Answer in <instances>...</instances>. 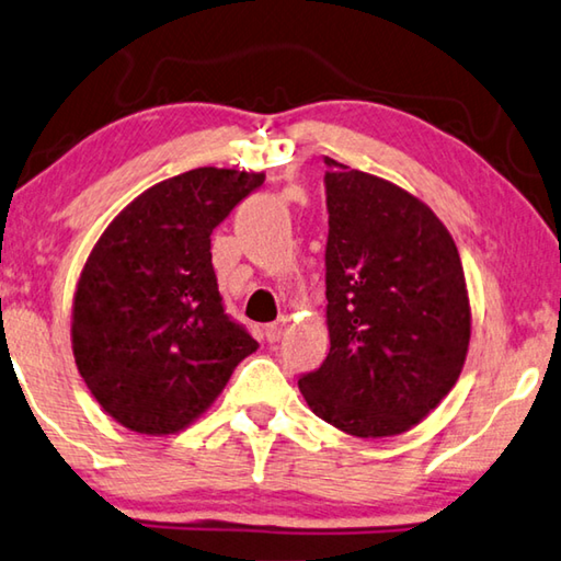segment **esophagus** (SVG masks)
I'll return each instance as SVG.
<instances>
[{
    "mask_svg": "<svg viewBox=\"0 0 561 561\" xmlns=\"http://www.w3.org/2000/svg\"><path fill=\"white\" fill-rule=\"evenodd\" d=\"M283 333H286V320H278V323L265 325V341L268 343H278Z\"/></svg>",
    "mask_w": 561,
    "mask_h": 561,
    "instance_id": "34e87169",
    "label": "esophagus"
}]
</instances>
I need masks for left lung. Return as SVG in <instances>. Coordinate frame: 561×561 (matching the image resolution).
Wrapping results in <instances>:
<instances>
[{"label": "left lung", "instance_id": "left-lung-1", "mask_svg": "<svg viewBox=\"0 0 561 561\" xmlns=\"http://www.w3.org/2000/svg\"><path fill=\"white\" fill-rule=\"evenodd\" d=\"M325 167L330 353L298 388L347 435H402L462 373L472 310L460 253L410 191L328 156Z\"/></svg>", "mask_w": 561, "mask_h": 561}]
</instances>
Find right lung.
Masks as SVG:
<instances>
[{
    "instance_id": "obj_1",
    "label": "right lung",
    "mask_w": 561,
    "mask_h": 561,
    "mask_svg": "<svg viewBox=\"0 0 561 561\" xmlns=\"http://www.w3.org/2000/svg\"><path fill=\"white\" fill-rule=\"evenodd\" d=\"M265 173L201 167L136 196L91 248L71 351L94 400L139 435H176L259 351L220 302L210 233Z\"/></svg>"
}]
</instances>
